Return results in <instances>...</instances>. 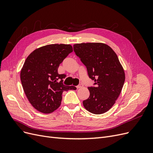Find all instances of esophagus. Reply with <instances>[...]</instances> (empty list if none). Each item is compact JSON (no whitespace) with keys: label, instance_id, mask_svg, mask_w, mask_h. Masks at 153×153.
I'll use <instances>...</instances> for the list:
<instances>
[{"label":"esophagus","instance_id":"obj_1","mask_svg":"<svg viewBox=\"0 0 153 153\" xmlns=\"http://www.w3.org/2000/svg\"><path fill=\"white\" fill-rule=\"evenodd\" d=\"M83 87V85L82 84H80V85H78L76 86V88L77 89H80V88H82Z\"/></svg>","mask_w":153,"mask_h":153}]
</instances>
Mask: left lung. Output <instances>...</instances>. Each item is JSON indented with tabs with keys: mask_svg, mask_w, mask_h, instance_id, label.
Instances as JSON below:
<instances>
[{
	"mask_svg": "<svg viewBox=\"0 0 153 153\" xmlns=\"http://www.w3.org/2000/svg\"><path fill=\"white\" fill-rule=\"evenodd\" d=\"M73 49L96 84V87H88L90 96L83 101L84 108L92 114H104L115 104L125 80L124 69L117 55L102 43L75 44Z\"/></svg>",
	"mask_w": 153,
	"mask_h": 153,
	"instance_id": "left-lung-1",
	"label": "left lung"
}]
</instances>
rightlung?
I'll return each mask as SVG.
<instances>
[{
	"label": "right lung",
	"instance_id": "right-lung-1",
	"mask_svg": "<svg viewBox=\"0 0 153 153\" xmlns=\"http://www.w3.org/2000/svg\"><path fill=\"white\" fill-rule=\"evenodd\" d=\"M72 52L71 45L51 44L34 50L27 57L20 79L27 99L39 112H53L61 105L64 91L76 89L64 85L66 75L58 73L60 64Z\"/></svg>",
	"mask_w": 153,
	"mask_h": 153
}]
</instances>
